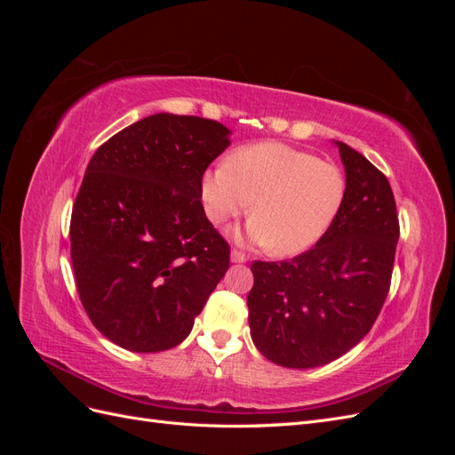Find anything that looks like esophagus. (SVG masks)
Instances as JSON below:
<instances>
[{"mask_svg":"<svg viewBox=\"0 0 455 455\" xmlns=\"http://www.w3.org/2000/svg\"><path fill=\"white\" fill-rule=\"evenodd\" d=\"M231 261H233V264H244V261H246V256H244L241 251L233 249V251H231Z\"/></svg>","mask_w":455,"mask_h":455,"instance_id":"obj_1","label":"esophagus"}]
</instances>
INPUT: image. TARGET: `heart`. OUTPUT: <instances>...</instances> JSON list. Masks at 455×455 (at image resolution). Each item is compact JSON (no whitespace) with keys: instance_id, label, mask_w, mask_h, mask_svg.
Wrapping results in <instances>:
<instances>
[{"instance_id":"obj_1","label":"heart","mask_w":455,"mask_h":455,"mask_svg":"<svg viewBox=\"0 0 455 455\" xmlns=\"http://www.w3.org/2000/svg\"><path fill=\"white\" fill-rule=\"evenodd\" d=\"M201 197L214 224L246 212L252 201L246 241L291 256L311 249L332 226L346 180L336 164L269 142L233 151L228 163L206 171Z\"/></svg>"}]
</instances>
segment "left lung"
Returning <instances> with one entry per match:
<instances>
[{
  "label": "left lung",
  "mask_w": 455,
  "mask_h": 455,
  "mask_svg": "<svg viewBox=\"0 0 455 455\" xmlns=\"http://www.w3.org/2000/svg\"><path fill=\"white\" fill-rule=\"evenodd\" d=\"M336 146L346 197L332 226L304 254L251 266L252 341L286 368L323 366L346 355L370 332L389 292L398 243L389 180L351 146Z\"/></svg>",
  "instance_id": "left-lung-1"
}]
</instances>
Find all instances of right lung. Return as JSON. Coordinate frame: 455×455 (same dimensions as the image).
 I'll return each mask as SVG.
<instances>
[{"instance_id": "right-lung-1", "label": "right lung", "mask_w": 455, "mask_h": 455, "mask_svg": "<svg viewBox=\"0 0 455 455\" xmlns=\"http://www.w3.org/2000/svg\"><path fill=\"white\" fill-rule=\"evenodd\" d=\"M222 123L156 114L94 151L72 211V266L91 323L116 346L182 343L229 267L201 203L206 167L229 146Z\"/></svg>"}]
</instances>
